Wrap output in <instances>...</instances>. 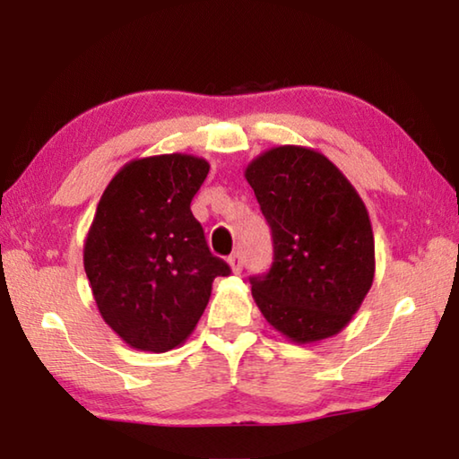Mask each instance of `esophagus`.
<instances>
[{
    "label": "esophagus",
    "mask_w": 459,
    "mask_h": 459,
    "mask_svg": "<svg viewBox=\"0 0 459 459\" xmlns=\"http://www.w3.org/2000/svg\"><path fill=\"white\" fill-rule=\"evenodd\" d=\"M227 261L232 269V273H240V271H243V259H240L238 253H232Z\"/></svg>",
    "instance_id": "34e87169"
}]
</instances>
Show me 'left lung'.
Wrapping results in <instances>:
<instances>
[{
    "label": "left lung",
    "mask_w": 459,
    "mask_h": 459,
    "mask_svg": "<svg viewBox=\"0 0 459 459\" xmlns=\"http://www.w3.org/2000/svg\"><path fill=\"white\" fill-rule=\"evenodd\" d=\"M273 237V263L251 277L265 320L295 344L336 336L375 279V237L359 192L324 153L271 147L245 169Z\"/></svg>",
    "instance_id": "8db88e82"
}]
</instances>
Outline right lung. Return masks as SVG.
<instances>
[{
	"mask_svg": "<svg viewBox=\"0 0 459 459\" xmlns=\"http://www.w3.org/2000/svg\"><path fill=\"white\" fill-rule=\"evenodd\" d=\"M188 153L123 166L99 200L84 240V271L100 316L135 351L184 344L230 267L214 257L190 202L208 176Z\"/></svg>",
	"mask_w": 459,
	"mask_h": 459,
	"instance_id": "1",
	"label": "right lung"
}]
</instances>
